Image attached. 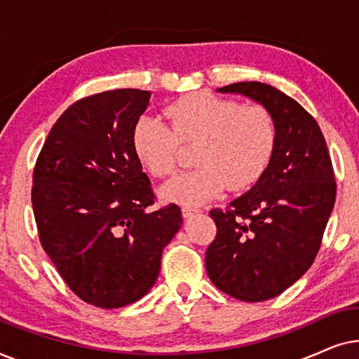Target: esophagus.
I'll list each match as a JSON object with an SVG mask.
<instances>
[{
    "mask_svg": "<svg viewBox=\"0 0 359 359\" xmlns=\"http://www.w3.org/2000/svg\"><path fill=\"white\" fill-rule=\"evenodd\" d=\"M198 212H199L198 209L189 208V205H184V208L181 209V214H183L184 219H188V217H191V215H194V214H198Z\"/></svg>",
    "mask_w": 359,
    "mask_h": 359,
    "instance_id": "esophagus-1",
    "label": "esophagus"
}]
</instances>
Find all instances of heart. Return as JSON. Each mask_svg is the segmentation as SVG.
<instances>
[{"mask_svg":"<svg viewBox=\"0 0 359 359\" xmlns=\"http://www.w3.org/2000/svg\"><path fill=\"white\" fill-rule=\"evenodd\" d=\"M171 127L151 116H140L132 129V147L142 165L156 178L178 166L180 142L198 144L199 168L175 176L160 189L170 203L201 205L225 188L243 191L262 178L276 145V127L263 107L208 91L193 93L166 107Z\"/></svg>","mask_w":359,"mask_h":359,"instance_id":"heart-1","label":"heart"}]
</instances>
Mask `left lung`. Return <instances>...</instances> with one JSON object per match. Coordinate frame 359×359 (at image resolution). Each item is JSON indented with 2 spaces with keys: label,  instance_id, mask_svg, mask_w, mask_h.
I'll return each instance as SVG.
<instances>
[{
  "label": "left lung",
  "instance_id": "left-lung-1",
  "mask_svg": "<svg viewBox=\"0 0 359 359\" xmlns=\"http://www.w3.org/2000/svg\"><path fill=\"white\" fill-rule=\"evenodd\" d=\"M219 93L247 96L273 117L276 145L252 189L229 210L212 209L217 235L205 269L220 291L262 302L292 286L311 268L337 196L325 139L316 119L271 85L242 81Z\"/></svg>",
  "mask_w": 359,
  "mask_h": 359
}]
</instances>
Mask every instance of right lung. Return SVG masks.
Returning <instances> with one entry per match:
<instances>
[{
    "mask_svg": "<svg viewBox=\"0 0 359 359\" xmlns=\"http://www.w3.org/2000/svg\"><path fill=\"white\" fill-rule=\"evenodd\" d=\"M150 91L114 90L72 104L48 132L32 176L39 238L81 301L117 309L139 301L183 217L155 196L132 147Z\"/></svg>",
    "mask_w": 359,
    "mask_h": 359,
    "instance_id": "right-lung-1",
    "label": "right lung"
}]
</instances>
